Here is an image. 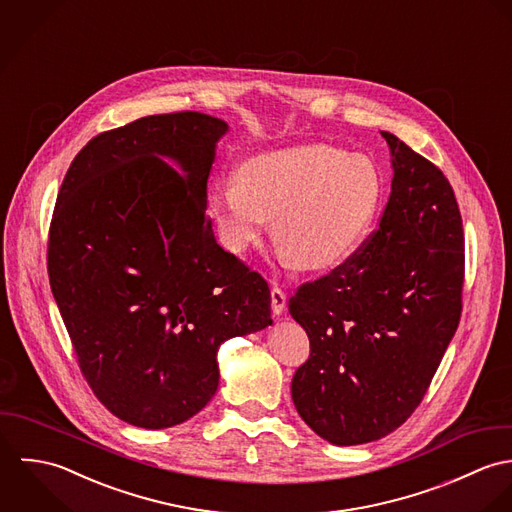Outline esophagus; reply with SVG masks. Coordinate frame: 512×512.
Segmentation results:
<instances>
[{"instance_id": "esophagus-1", "label": "esophagus", "mask_w": 512, "mask_h": 512, "mask_svg": "<svg viewBox=\"0 0 512 512\" xmlns=\"http://www.w3.org/2000/svg\"><path fill=\"white\" fill-rule=\"evenodd\" d=\"M287 307V293L281 287H273L271 289V308L275 314H281Z\"/></svg>"}]
</instances>
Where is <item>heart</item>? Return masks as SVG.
<instances>
[{"mask_svg":"<svg viewBox=\"0 0 512 512\" xmlns=\"http://www.w3.org/2000/svg\"><path fill=\"white\" fill-rule=\"evenodd\" d=\"M384 198L364 154L308 144L249 158L237 180L215 184L213 215L227 249L245 253L273 221V239L305 271L346 261L370 233Z\"/></svg>","mask_w":512,"mask_h":512,"instance_id":"b5f03b06","label":"heart"}]
</instances>
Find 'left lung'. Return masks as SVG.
I'll return each mask as SVG.
<instances>
[{
	"label": "left lung",
	"mask_w": 512,
	"mask_h": 512,
	"mask_svg": "<svg viewBox=\"0 0 512 512\" xmlns=\"http://www.w3.org/2000/svg\"><path fill=\"white\" fill-rule=\"evenodd\" d=\"M382 136L394 180L378 229L289 299L310 340V356L293 376V402L334 445L376 441L408 419L463 308L465 237L453 188L398 136Z\"/></svg>",
	"instance_id": "left-lung-1"
}]
</instances>
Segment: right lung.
I'll use <instances>...</instances> for the list:
<instances>
[{
	"mask_svg": "<svg viewBox=\"0 0 512 512\" xmlns=\"http://www.w3.org/2000/svg\"><path fill=\"white\" fill-rule=\"evenodd\" d=\"M225 130L184 110L101 132L71 162L53 209L47 271L79 368L104 408L136 427L204 409L219 344L273 322L267 281L217 245L205 215Z\"/></svg>",
	"mask_w": 512,
	"mask_h": 512,
	"instance_id": "obj_1",
	"label": "right lung"
}]
</instances>
